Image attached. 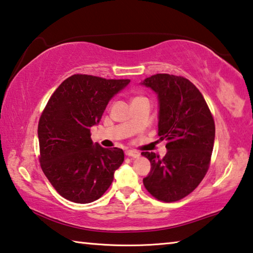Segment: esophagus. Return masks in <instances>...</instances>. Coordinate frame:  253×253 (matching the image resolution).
<instances>
[{
    "instance_id": "34e87169",
    "label": "esophagus",
    "mask_w": 253,
    "mask_h": 253,
    "mask_svg": "<svg viewBox=\"0 0 253 253\" xmlns=\"http://www.w3.org/2000/svg\"><path fill=\"white\" fill-rule=\"evenodd\" d=\"M126 156H129V157H132V158L140 157V154L138 153V151H133V150H126Z\"/></svg>"
}]
</instances>
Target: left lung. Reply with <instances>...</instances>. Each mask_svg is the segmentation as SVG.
I'll list each match as a JSON object with an SVG mask.
<instances>
[{"label":"left lung","instance_id":"left-lung-1","mask_svg":"<svg viewBox=\"0 0 253 253\" xmlns=\"http://www.w3.org/2000/svg\"><path fill=\"white\" fill-rule=\"evenodd\" d=\"M141 84L157 95L158 135L167 142L163 158L141 153L151 164L143 184L156 199L173 203L191 193L207 173L215 122L199 89L185 78L159 73Z\"/></svg>","mask_w":253,"mask_h":253}]
</instances>
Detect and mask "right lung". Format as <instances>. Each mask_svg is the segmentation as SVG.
I'll use <instances>...</instances> for the list:
<instances>
[{
  "label": "right lung",
  "instance_id": "right-lung-1",
  "mask_svg": "<svg viewBox=\"0 0 253 253\" xmlns=\"http://www.w3.org/2000/svg\"><path fill=\"white\" fill-rule=\"evenodd\" d=\"M129 84V79L73 75L50 96L38 123L40 162L50 184L65 199L92 203L113 182L124 161L123 150L92 142L90 127Z\"/></svg>",
  "mask_w": 253,
  "mask_h": 253
}]
</instances>
